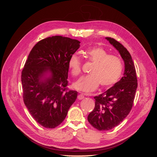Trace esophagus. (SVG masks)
<instances>
[{"label":"esophagus","mask_w":157,"mask_h":157,"mask_svg":"<svg viewBox=\"0 0 157 157\" xmlns=\"http://www.w3.org/2000/svg\"><path fill=\"white\" fill-rule=\"evenodd\" d=\"M78 99H80H80H84V95L83 94H80L79 95H78Z\"/></svg>","instance_id":"obj_1"}]
</instances>
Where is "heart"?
<instances>
[{
    "instance_id": "heart-1",
    "label": "heart",
    "mask_w": 157,
    "mask_h": 157,
    "mask_svg": "<svg viewBox=\"0 0 157 157\" xmlns=\"http://www.w3.org/2000/svg\"><path fill=\"white\" fill-rule=\"evenodd\" d=\"M86 58L94 63L90 71V75L84 76L73 84L75 89L84 92H92L101 85V88H107L117 83L120 79L123 70V65L119 58L109 55L105 49L96 46L84 51ZM81 60L73 54L68 61L69 68L73 76L81 73Z\"/></svg>"
}]
</instances>
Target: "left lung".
Masks as SVG:
<instances>
[{
  "label": "left lung",
  "instance_id": "left-lung-1",
  "mask_svg": "<svg viewBox=\"0 0 157 157\" xmlns=\"http://www.w3.org/2000/svg\"><path fill=\"white\" fill-rule=\"evenodd\" d=\"M115 47L124 62L123 77L114 86L94 97L95 107L88 116L93 127L100 131L109 130L118 126L130 112L137 87L135 66L125 47L116 40L105 37Z\"/></svg>",
  "mask_w": 157,
  "mask_h": 157
}]
</instances>
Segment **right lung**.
I'll return each instance as SVG.
<instances>
[{"label": "right lung", "mask_w": 157, "mask_h": 157, "mask_svg": "<svg viewBox=\"0 0 157 157\" xmlns=\"http://www.w3.org/2000/svg\"><path fill=\"white\" fill-rule=\"evenodd\" d=\"M80 42L53 36L38 42L28 56L21 73L23 101L33 118L47 128H54L65 118L77 98L67 90L70 57Z\"/></svg>", "instance_id": "add662e5"}]
</instances>
